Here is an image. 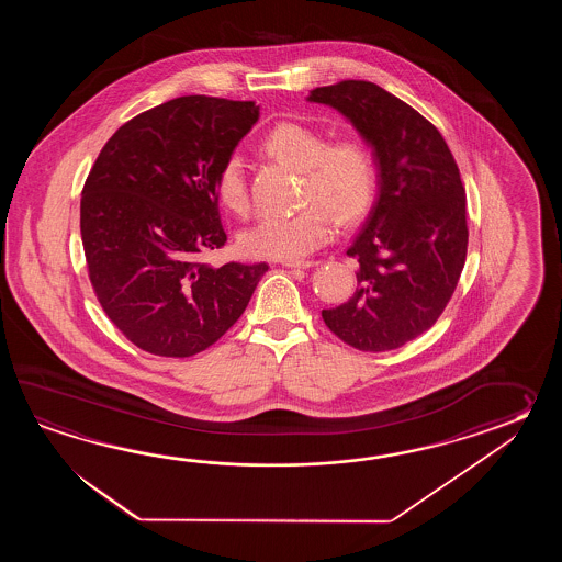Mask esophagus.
I'll list each match as a JSON object with an SVG mask.
<instances>
[{
  "label": "esophagus",
  "instance_id": "obj_1",
  "mask_svg": "<svg viewBox=\"0 0 562 562\" xmlns=\"http://www.w3.org/2000/svg\"><path fill=\"white\" fill-rule=\"evenodd\" d=\"M283 267L286 269H310V267H315V261H283Z\"/></svg>",
  "mask_w": 562,
  "mask_h": 562
}]
</instances>
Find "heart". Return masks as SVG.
<instances>
[{
  "label": "heart",
  "mask_w": 562,
  "mask_h": 562,
  "mask_svg": "<svg viewBox=\"0 0 562 562\" xmlns=\"http://www.w3.org/2000/svg\"><path fill=\"white\" fill-rule=\"evenodd\" d=\"M265 155L301 172L299 201L289 216H269L240 235V249L251 259L297 261L334 239L335 216L356 225L370 213L378 191V170L370 146L356 136L327 143L322 132L301 122H279L261 144ZM218 203L233 215L251 209L245 167L228 156L215 179Z\"/></svg>",
  "instance_id": "obj_1"
}]
</instances>
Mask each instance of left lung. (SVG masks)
I'll return each instance as SVG.
<instances>
[{"instance_id": "1", "label": "left lung", "mask_w": 562, "mask_h": 562, "mask_svg": "<svg viewBox=\"0 0 562 562\" xmlns=\"http://www.w3.org/2000/svg\"><path fill=\"white\" fill-rule=\"evenodd\" d=\"M371 144L380 194L347 255L358 289L325 325L359 351H390L428 331L446 310L468 251L467 191L438 128L373 82L311 90Z\"/></svg>"}]
</instances>
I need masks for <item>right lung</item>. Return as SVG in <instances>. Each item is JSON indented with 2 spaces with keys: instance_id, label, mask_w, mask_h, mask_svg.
Here are the masks:
<instances>
[{
  "instance_id": "right-lung-1",
  "label": "right lung",
  "mask_w": 562,
  "mask_h": 562,
  "mask_svg": "<svg viewBox=\"0 0 562 562\" xmlns=\"http://www.w3.org/2000/svg\"><path fill=\"white\" fill-rule=\"evenodd\" d=\"M259 120L255 102L180 95L122 124L80 201L88 277L110 322L160 358H191L243 315L267 263L211 267L216 172Z\"/></svg>"
}]
</instances>
